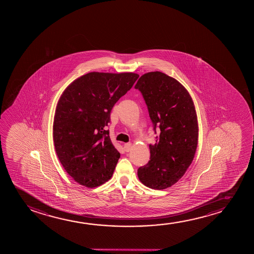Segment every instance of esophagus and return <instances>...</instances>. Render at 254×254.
I'll return each instance as SVG.
<instances>
[{
    "label": "esophagus",
    "instance_id": "esophagus-1",
    "mask_svg": "<svg viewBox=\"0 0 254 254\" xmlns=\"http://www.w3.org/2000/svg\"><path fill=\"white\" fill-rule=\"evenodd\" d=\"M132 147V144L131 143H125L124 144V148H125L126 152H129Z\"/></svg>",
    "mask_w": 254,
    "mask_h": 254
}]
</instances>
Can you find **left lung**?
<instances>
[{
	"label": "left lung",
	"mask_w": 254,
	"mask_h": 254,
	"mask_svg": "<svg viewBox=\"0 0 254 254\" xmlns=\"http://www.w3.org/2000/svg\"><path fill=\"white\" fill-rule=\"evenodd\" d=\"M134 88L142 94L157 133L156 143L149 145L150 160L138 169V177L153 189L170 188L184 175L197 149L193 102L178 80L158 71L143 74Z\"/></svg>",
	"instance_id": "obj_1"
}]
</instances>
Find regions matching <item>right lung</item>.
<instances>
[{
    "instance_id": "add662e5",
    "label": "right lung",
    "mask_w": 254,
    "mask_h": 254,
    "mask_svg": "<svg viewBox=\"0 0 254 254\" xmlns=\"http://www.w3.org/2000/svg\"><path fill=\"white\" fill-rule=\"evenodd\" d=\"M139 74L92 72L78 78L60 98L53 133L56 153L79 184L96 188L110 180L121 154L112 143V108Z\"/></svg>"
}]
</instances>
